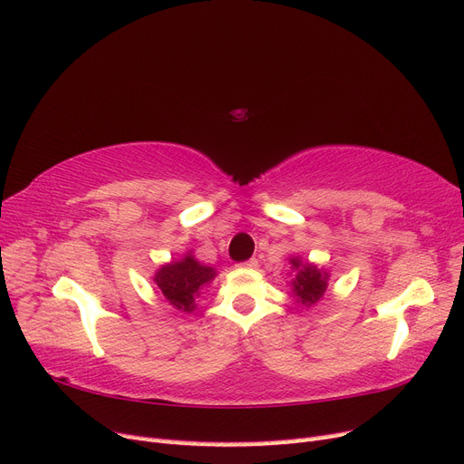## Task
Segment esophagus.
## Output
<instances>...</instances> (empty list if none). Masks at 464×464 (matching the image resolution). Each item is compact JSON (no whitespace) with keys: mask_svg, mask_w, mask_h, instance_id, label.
I'll return each mask as SVG.
<instances>
[{"mask_svg":"<svg viewBox=\"0 0 464 464\" xmlns=\"http://www.w3.org/2000/svg\"><path fill=\"white\" fill-rule=\"evenodd\" d=\"M242 266H246V269H256V266H257V259H249V261L242 263Z\"/></svg>","mask_w":464,"mask_h":464,"instance_id":"34e87169","label":"esophagus"}]
</instances>
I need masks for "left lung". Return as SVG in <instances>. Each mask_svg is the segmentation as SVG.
<instances>
[{"instance_id":"obj_1","label":"left lung","mask_w":464,"mask_h":464,"mask_svg":"<svg viewBox=\"0 0 464 464\" xmlns=\"http://www.w3.org/2000/svg\"><path fill=\"white\" fill-rule=\"evenodd\" d=\"M288 263L292 271L290 286L294 300L305 307V310H310L312 305H315L323 298V294H325L331 275L323 266H317L312 261H304L298 256L288 257Z\"/></svg>"}]
</instances>
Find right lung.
<instances>
[{"label": "right lung", "mask_w": 464, "mask_h": 464, "mask_svg": "<svg viewBox=\"0 0 464 464\" xmlns=\"http://www.w3.org/2000/svg\"><path fill=\"white\" fill-rule=\"evenodd\" d=\"M217 276L215 266L203 265L195 259L193 251L160 265L152 275V283L162 292L166 302L181 314H193L198 307V298L205 286Z\"/></svg>", "instance_id": "1"}]
</instances>
